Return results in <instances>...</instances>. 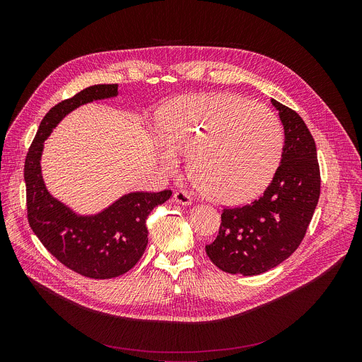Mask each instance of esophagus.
I'll list each match as a JSON object with an SVG mask.
<instances>
[{
    "instance_id": "34e87169",
    "label": "esophagus",
    "mask_w": 362,
    "mask_h": 362,
    "mask_svg": "<svg viewBox=\"0 0 362 362\" xmlns=\"http://www.w3.org/2000/svg\"><path fill=\"white\" fill-rule=\"evenodd\" d=\"M173 200L177 203V204H182V206H189L192 204V197L185 190H179L173 194Z\"/></svg>"
}]
</instances>
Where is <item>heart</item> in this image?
I'll return each mask as SVG.
<instances>
[{
	"instance_id": "b5f03b06",
	"label": "heart",
	"mask_w": 362,
	"mask_h": 362,
	"mask_svg": "<svg viewBox=\"0 0 362 362\" xmlns=\"http://www.w3.org/2000/svg\"><path fill=\"white\" fill-rule=\"evenodd\" d=\"M163 163L177 168L190 158V175L211 200L239 204L259 196L274 179L284 150L276 115L233 93L196 94L175 101L160 115Z\"/></svg>"
}]
</instances>
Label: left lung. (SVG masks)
<instances>
[{
    "mask_svg": "<svg viewBox=\"0 0 362 362\" xmlns=\"http://www.w3.org/2000/svg\"><path fill=\"white\" fill-rule=\"evenodd\" d=\"M285 132L281 165L264 194L242 208L225 209L218 238L206 246L223 272L261 275L300 245L320 199L317 146L299 115L271 98Z\"/></svg>",
    "mask_w": 362,
    "mask_h": 362,
    "instance_id": "8db88e82",
    "label": "left lung"
}]
</instances>
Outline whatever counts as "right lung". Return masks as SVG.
Listing matches in <instances>:
<instances>
[{
  "label": "right lung",
  "mask_w": 362,
  "mask_h": 362,
  "mask_svg": "<svg viewBox=\"0 0 362 362\" xmlns=\"http://www.w3.org/2000/svg\"><path fill=\"white\" fill-rule=\"evenodd\" d=\"M117 84L87 87L51 109L40 123L28 150L24 180L28 222L45 249L69 269L93 279H110L130 271L146 250V221L172 190L130 192L97 214L83 215L51 194L42 177L44 141L59 123L88 103L117 97Z\"/></svg>",
  "instance_id": "obj_1"
}]
</instances>
